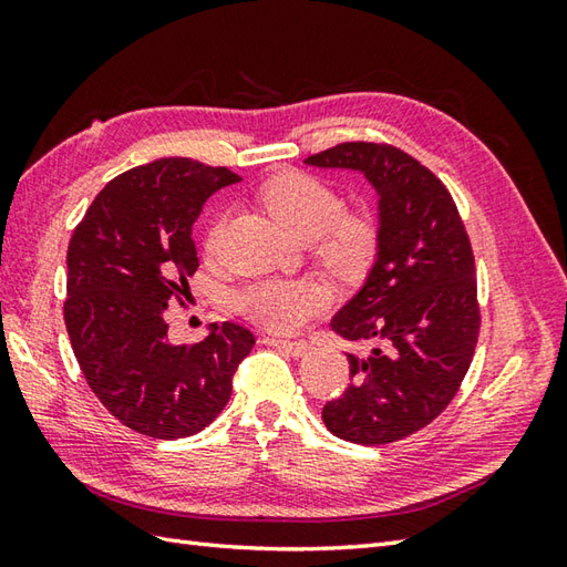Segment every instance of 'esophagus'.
Here are the masks:
<instances>
[{"label":"esophagus","mask_w":567,"mask_h":567,"mask_svg":"<svg viewBox=\"0 0 567 567\" xmlns=\"http://www.w3.org/2000/svg\"><path fill=\"white\" fill-rule=\"evenodd\" d=\"M262 343L270 346V348H277V351L290 353L292 358H302L309 351L307 341H285V339H275V336H265Z\"/></svg>","instance_id":"34e87169"}]
</instances>
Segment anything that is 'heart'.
Listing matches in <instances>:
<instances>
[{"label": "heart", "instance_id": "obj_1", "mask_svg": "<svg viewBox=\"0 0 567 567\" xmlns=\"http://www.w3.org/2000/svg\"><path fill=\"white\" fill-rule=\"evenodd\" d=\"M258 202L295 238L317 240V256L341 277H355L375 252V226L368 216L343 214V199L329 183L307 173H282L258 189ZM224 219L214 221L204 248L214 252ZM236 307L262 329L292 333L329 307V292L311 280H258L236 295Z\"/></svg>", "mask_w": 567, "mask_h": 567}]
</instances>
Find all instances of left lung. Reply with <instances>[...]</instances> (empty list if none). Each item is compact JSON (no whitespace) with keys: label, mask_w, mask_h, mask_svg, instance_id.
Returning <instances> with one entry per match:
<instances>
[{"label":"left lung","mask_w":567,"mask_h":567,"mask_svg":"<svg viewBox=\"0 0 567 567\" xmlns=\"http://www.w3.org/2000/svg\"><path fill=\"white\" fill-rule=\"evenodd\" d=\"M305 163L360 173L378 195L375 260L331 319L341 339L375 346L346 353L353 382L323 406V424L351 443L400 441L449 406L473 360L480 309L470 238L449 189L404 151L341 143Z\"/></svg>","instance_id":"1"}]
</instances>
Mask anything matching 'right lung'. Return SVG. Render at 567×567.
<instances>
[{"label":"right lung","instance_id":"right-lung-1","mask_svg":"<svg viewBox=\"0 0 567 567\" xmlns=\"http://www.w3.org/2000/svg\"><path fill=\"white\" fill-rule=\"evenodd\" d=\"M226 167L161 158L114 177L68 246L65 327L90 390L151 439H185L219 416L252 343L238 323H212L199 343L167 341L165 309L199 268L192 224Z\"/></svg>","mask_w":567,"mask_h":567}]
</instances>
